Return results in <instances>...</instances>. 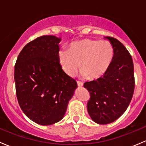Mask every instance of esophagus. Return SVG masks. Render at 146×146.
I'll return each instance as SVG.
<instances>
[{"label":"esophagus","mask_w":146,"mask_h":146,"mask_svg":"<svg viewBox=\"0 0 146 146\" xmlns=\"http://www.w3.org/2000/svg\"><path fill=\"white\" fill-rule=\"evenodd\" d=\"M77 83H78V86L79 88H82V87L83 86V83H82V82H81L78 81Z\"/></svg>","instance_id":"34e87169"}]
</instances>
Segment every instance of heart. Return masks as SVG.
<instances>
[{"label":"heart","mask_w":146,"mask_h":146,"mask_svg":"<svg viewBox=\"0 0 146 146\" xmlns=\"http://www.w3.org/2000/svg\"><path fill=\"white\" fill-rule=\"evenodd\" d=\"M114 54V48L108 41L85 39L73 42L69 50H61L58 58L68 76H73L80 64V76L94 80L107 73Z\"/></svg>","instance_id":"b5f03b06"}]
</instances>
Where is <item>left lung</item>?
<instances>
[{
  "mask_svg": "<svg viewBox=\"0 0 146 146\" xmlns=\"http://www.w3.org/2000/svg\"><path fill=\"white\" fill-rule=\"evenodd\" d=\"M114 48V58L107 73L84 83L90 93L88 111L93 121L107 124L119 118L130 104L134 91V68L131 56L119 40L104 36Z\"/></svg>",
  "mask_w": 146,
  "mask_h": 146,
  "instance_id": "obj_1",
  "label": "left lung"
}]
</instances>
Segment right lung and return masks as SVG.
<instances>
[{"mask_svg":"<svg viewBox=\"0 0 146 146\" xmlns=\"http://www.w3.org/2000/svg\"><path fill=\"white\" fill-rule=\"evenodd\" d=\"M61 37L39 36L21 51L15 66L17 100L24 114L47 126L64 117L77 82L63 70L58 58Z\"/></svg>","mask_w":146,"mask_h":146,"instance_id":"obj_1","label":"right lung"}]
</instances>
